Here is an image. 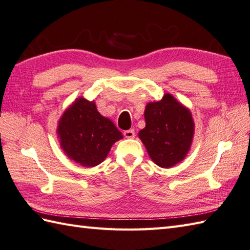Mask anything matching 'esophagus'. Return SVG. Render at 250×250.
Instances as JSON below:
<instances>
[{
  "instance_id": "esophagus-1",
  "label": "esophagus",
  "mask_w": 250,
  "mask_h": 250,
  "mask_svg": "<svg viewBox=\"0 0 250 250\" xmlns=\"http://www.w3.org/2000/svg\"><path fill=\"white\" fill-rule=\"evenodd\" d=\"M124 136H125V138H128V139H132V138H135V136H136L135 130L134 129L125 130L124 131Z\"/></svg>"
}]
</instances>
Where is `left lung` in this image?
<instances>
[{"label":"left lung","mask_w":250,"mask_h":250,"mask_svg":"<svg viewBox=\"0 0 250 250\" xmlns=\"http://www.w3.org/2000/svg\"><path fill=\"white\" fill-rule=\"evenodd\" d=\"M146 127L139 131L148 156L162 168H171L185 159L191 147L195 123L190 110L169 93L144 110Z\"/></svg>","instance_id":"left-lung-1"}]
</instances>
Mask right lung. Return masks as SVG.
<instances>
[{
    "mask_svg": "<svg viewBox=\"0 0 250 250\" xmlns=\"http://www.w3.org/2000/svg\"><path fill=\"white\" fill-rule=\"evenodd\" d=\"M57 135L66 156L87 168L102 164L113 144L123 138L112 121L98 112L95 102L83 97L64 111Z\"/></svg>",
    "mask_w": 250,
    "mask_h": 250,
    "instance_id": "1",
    "label": "right lung"
}]
</instances>
